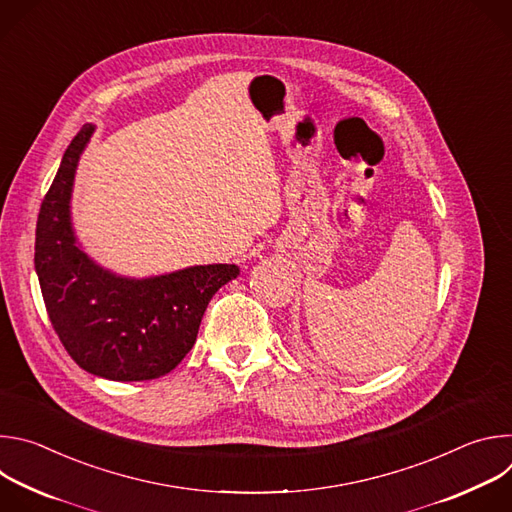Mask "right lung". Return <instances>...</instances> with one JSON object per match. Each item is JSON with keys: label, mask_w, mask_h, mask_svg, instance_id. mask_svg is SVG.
Returning a JSON list of instances; mask_svg holds the SVG:
<instances>
[{"label": "right lung", "mask_w": 512, "mask_h": 512, "mask_svg": "<svg viewBox=\"0 0 512 512\" xmlns=\"http://www.w3.org/2000/svg\"><path fill=\"white\" fill-rule=\"evenodd\" d=\"M93 125L70 141L36 223L34 265L48 318L81 369L111 381L168 375L196 342L210 298L237 265H198L154 279H123L97 267L70 229L68 200Z\"/></svg>", "instance_id": "add662e5"}]
</instances>
